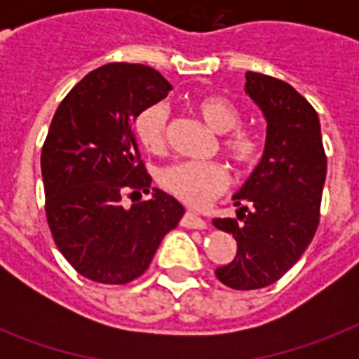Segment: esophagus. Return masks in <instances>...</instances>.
Returning <instances> with one entry per match:
<instances>
[{
	"label": "esophagus",
	"instance_id": "34e87169",
	"mask_svg": "<svg viewBox=\"0 0 359 359\" xmlns=\"http://www.w3.org/2000/svg\"><path fill=\"white\" fill-rule=\"evenodd\" d=\"M182 225H184V227H191V229H205V227H207V222H205L201 216H197L196 212L186 210L184 216H182Z\"/></svg>",
	"mask_w": 359,
	"mask_h": 359
}]
</instances>
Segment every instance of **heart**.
<instances>
[{
    "label": "heart",
    "mask_w": 359,
    "mask_h": 359,
    "mask_svg": "<svg viewBox=\"0 0 359 359\" xmlns=\"http://www.w3.org/2000/svg\"><path fill=\"white\" fill-rule=\"evenodd\" d=\"M194 109L212 130L224 134L222 149L240 173H251L266 154V135L255 126H242L244 111L224 95H201ZM135 135L145 151L162 156L168 152V111L149 106L135 119ZM160 184L190 207H205L231 184V171L224 162H179L160 175Z\"/></svg>",
    "instance_id": "obj_1"
}]
</instances>
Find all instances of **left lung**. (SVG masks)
Listing matches in <instances>:
<instances>
[{
  "label": "left lung",
  "instance_id": "1",
  "mask_svg": "<svg viewBox=\"0 0 359 359\" xmlns=\"http://www.w3.org/2000/svg\"><path fill=\"white\" fill-rule=\"evenodd\" d=\"M245 91L268 121L266 154L235 196L236 218L214 219L238 245L235 261L216 270L235 290L276 283L304 255L320 222L328 168L317 111L294 87L245 72Z\"/></svg>",
  "mask_w": 359,
  "mask_h": 359
}]
</instances>
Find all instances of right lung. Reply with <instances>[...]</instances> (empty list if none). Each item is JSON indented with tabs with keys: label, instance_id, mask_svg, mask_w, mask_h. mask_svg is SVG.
I'll list each match as a JSON object with an SVG mask.
<instances>
[{
	"label": "right lung",
	"instance_id": "1",
	"mask_svg": "<svg viewBox=\"0 0 359 359\" xmlns=\"http://www.w3.org/2000/svg\"><path fill=\"white\" fill-rule=\"evenodd\" d=\"M173 87L151 67L109 63L76 83L53 115L41 152L44 210L70 266L104 285L147 272L184 208L152 188L126 208L124 196L149 194L151 175L134 134L135 117Z\"/></svg>",
	"mask_w": 359,
	"mask_h": 359
}]
</instances>
